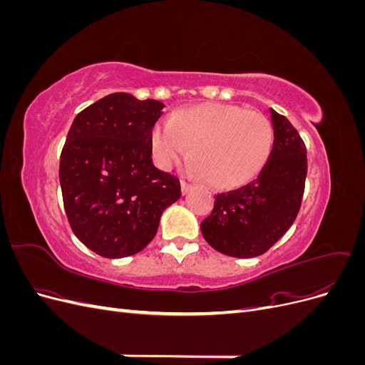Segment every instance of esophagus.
<instances>
[{
  "label": "esophagus",
  "mask_w": 365,
  "mask_h": 365,
  "mask_svg": "<svg viewBox=\"0 0 365 365\" xmlns=\"http://www.w3.org/2000/svg\"><path fill=\"white\" fill-rule=\"evenodd\" d=\"M192 189H193V184L181 181V192H182V195H187L189 192H192Z\"/></svg>",
  "instance_id": "obj_1"
}]
</instances>
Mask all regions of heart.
<instances>
[{
  "label": "heart",
  "mask_w": 365,
  "mask_h": 365,
  "mask_svg": "<svg viewBox=\"0 0 365 365\" xmlns=\"http://www.w3.org/2000/svg\"><path fill=\"white\" fill-rule=\"evenodd\" d=\"M152 150L169 169L192 146V160L216 189H236L252 181L268 163L274 132L257 111L230 103H202L175 111L152 129Z\"/></svg>",
  "instance_id": "obj_1"
}]
</instances>
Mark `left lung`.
I'll return each mask as SVG.
<instances>
[{"mask_svg": "<svg viewBox=\"0 0 365 365\" xmlns=\"http://www.w3.org/2000/svg\"><path fill=\"white\" fill-rule=\"evenodd\" d=\"M274 145L257 178L216 195L213 212L201 222L216 251L250 259L267 252L289 230L302 205L307 173L306 146L291 121L269 108Z\"/></svg>", "mask_w": 365, "mask_h": 365, "instance_id": "8db88e82", "label": "left lung"}]
</instances>
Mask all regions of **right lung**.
<instances>
[{
	"instance_id": "obj_1",
	"label": "right lung",
	"mask_w": 365,
	"mask_h": 365,
	"mask_svg": "<svg viewBox=\"0 0 365 365\" xmlns=\"http://www.w3.org/2000/svg\"><path fill=\"white\" fill-rule=\"evenodd\" d=\"M163 108L114 93L77 114L68 130L59 164L65 213L76 237L98 256L140 252L164 210L180 200V180L152 163V129Z\"/></svg>"
}]
</instances>
